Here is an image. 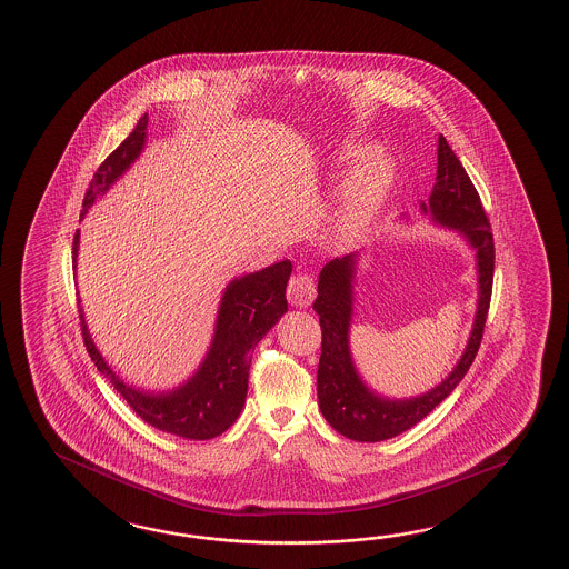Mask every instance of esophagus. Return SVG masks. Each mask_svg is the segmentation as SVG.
I'll return each instance as SVG.
<instances>
[{
	"mask_svg": "<svg viewBox=\"0 0 569 569\" xmlns=\"http://www.w3.org/2000/svg\"><path fill=\"white\" fill-rule=\"evenodd\" d=\"M287 299L292 307H309L316 299V282L309 274H297L291 278L289 289H287Z\"/></svg>",
	"mask_w": 569,
	"mask_h": 569,
	"instance_id": "esophagus-1",
	"label": "esophagus"
}]
</instances>
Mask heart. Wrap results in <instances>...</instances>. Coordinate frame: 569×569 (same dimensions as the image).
<instances>
[{
  "label": "heart",
  "mask_w": 569,
  "mask_h": 569,
  "mask_svg": "<svg viewBox=\"0 0 569 569\" xmlns=\"http://www.w3.org/2000/svg\"><path fill=\"white\" fill-rule=\"evenodd\" d=\"M365 154L362 147H346L342 151L343 161H357ZM393 182V163L383 151H370L355 168L343 190L340 221L350 226L358 219L367 217L383 202L387 190Z\"/></svg>",
  "instance_id": "obj_1"
}]
</instances>
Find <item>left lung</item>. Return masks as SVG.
<instances>
[{"label":"left lung","instance_id":"left-lung-1","mask_svg":"<svg viewBox=\"0 0 569 569\" xmlns=\"http://www.w3.org/2000/svg\"><path fill=\"white\" fill-rule=\"evenodd\" d=\"M437 151V184L432 186L428 202H420V209L438 226L459 233L476 251V319L455 369L420 396L397 399L377 393L358 372L350 350L360 251L331 260L319 272L318 299L313 303L321 326L319 410L336 432L358 442H381L422 422L461 383L483 336L493 282V238L476 186L442 134L438 137Z\"/></svg>","mask_w":569,"mask_h":569}]
</instances>
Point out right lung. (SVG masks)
I'll use <instances>...</instances> for the list:
<instances>
[{
    "mask_svg": "<svg viewBox=\"0 0 569 569\" xmlns=\"http://www.w3.org/2000/svg\"><path fill=\"white\" fill-rule=\"evenodd\" d=\"M143 114L131 134L120 143L93 173L92 184L83 199L81 219L92 209L98 197H104L112 184L129 172L143 153L147 141ZM80 229L73 238V268L78 266ZM289 260L266 266L258 272L236 277L223 291L214 319L211 346L184 383L168 391H147L129 385L112 369L96 348L80 305L83 342L93 365L112 387L124 397L132 411L149 426L186 440H209L223 435L238 420L246 406L251 352L268 331L287 313V282L291 278Z\"/></svg>",
    "mask_w": 569,
    "mask_h": 569,
    "instance_id": "1",
    "label": "right lung"
}]
</instances>
